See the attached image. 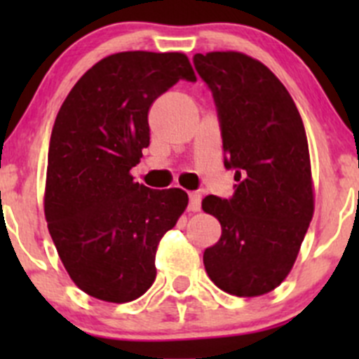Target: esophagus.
<instances>
[{"label":"esophagus","mask_w":359,"mask_h":359,"mask_svg":"<svg viewBox=\"0 0 359 359\" xmlns=\"http://www.w3.org/2000/svg\"><path fill=\"white\" fill-rule=\"evenodd\" d=\"M189 212H200L201 208V196L198 193H191L189 194Z\"/></svg>","instance_id":"obj_1"}]
</instances>
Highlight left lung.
Listing matches in <instances>:
<instances>
[{"mask_svg": "<svg viewBox=\"0 0 359 359\" xmlns=\"http://www.w3.org/2000/svg\"><path fill=\"white\" fill-rule=\"evenodd\" d=\"M222 130L224 165L234 170L231 200L206 196L201 208L222 227L203 253L220 290L259 297L283 283L314 213L309 146L295 102L269 67L241 52L194 55Z\"/></svg>", "mask_w": 359, "mask_h": 359, "instance_id": "8db88e82", "label": "left lung"}]
</instances>
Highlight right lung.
Returning <instances> with one entry per match:
<instances>
[{
    "label": "right lung",
    "mask_w": 359,
    "mask_h": 359,
    "mask_svg": "<svg viewBox=\"0 0 359 359\" xmlns=\"http://www.w3.org/2000/svg\"><path fill=\"white\" fill-rule=\"evenodd\" d=\"M179 79L196 81L179 52H119L99 60L64 100L50 137L45 219L76 287L123 304L156 280V250L189 198L156 191L130 170L149 146L151 106Z\"/></svg>",
    "instance_id": "right-lung-1"
}]
</instances>
